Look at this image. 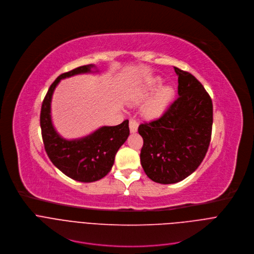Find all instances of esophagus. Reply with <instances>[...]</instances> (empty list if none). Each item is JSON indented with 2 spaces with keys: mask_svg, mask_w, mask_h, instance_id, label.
Masks as SVG:
<instances>
[{
  "mask_svg": "<svg viewBox=\"0 0 254 254\" xmlns=\"http://www.w3.org/2000/svg\"><path fill=\"white\" fill-rule=\"evenodd\" d=\"M129 128H130L131 133H136L138 130V123L135 120H130Z\"/></svg>",
  "mask_w": 254,
  "mask_h": 254,
  "instance_id": "obj_1",
  "label": "esophagus"
}]
</instances>
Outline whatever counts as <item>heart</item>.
Segmentation results:
<instances>
[{
	"mask_svg": "<svg viewBox=\"0 0 254 254\" xmlns=\"http://www.w3.org/2000/svg\"><path fill=\"white\" fill-rule=\"evenodd\" d=\"M160 83H161V78L159 77L151 79L137 91L134 100L136 102L144 101L155 90V88L159 86ZM173 95H174V90L171 86L169 85L160 86L153 94L151 95V96L149 95L150 97L148 96L149 98L143 104L141 108L142 115L146 119H156L160 117L167 109Z\"/></svg>",
	"mask_w": 254,
	"mask_h": 254,
	"instance_id": "1",
	"label": "heart"
}]
</instances>
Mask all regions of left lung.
Wrapping results in <instances>:
<instances>
[{"label":"left lung","mask_w":254,"mask_h":254,"mask_svg":"<svg viewBox=\"0 0 254 254\" xmlns=\"http://www.w3.org/2000/svg\"><path fill=\"white\" fill-rule=\"evenodd\" d=\"M179 97L157 120L141 124L140 153L146 175L173 184L192 174L204 159L211 139L213 106L208 93L190 73L174 67Z\"/></svg>","instance_id":"obj_1"}]
</instances>
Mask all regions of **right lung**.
<instances>
[{
	"instance_id": "add662e5",
	"label": "right lung",
	"mask_w": 254,
	"mask_h": 254,
	"mask_svg": "<svg viewBox=\"0 0 254 254\" xmlns=\"http://www.w3.org/2000/svg\"><path fill=\"white\" fill-rule=\"evenodd\" d=\"M98 72L97 67L90 64L60 75L47 92L40 116L43 142L50 160L68 177L87 183L102 179L111 171L117 151L130 134L129 121L125 120L117 126H102L87 136L69 140L55 129L51 103L61 80Z\"/></svg>"
}]
</instances>
